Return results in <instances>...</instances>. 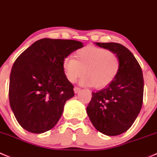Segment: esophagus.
<instances>
[{"instance_id":"esophagus-1","label":"esophagus","mask_w":157,"mask_h":157,"mask_svg":"<svg viewBox=\"0 0 157 157\" xmlns=\"http://www.w3.org/2000/svg\"><path fill=\"white\" fill-rule=\"evenodd\" d=\"M80 88H79V87H77V86H75L74 88V92H75V93H78L80 91Z\"/></svg>"}]
</instances>
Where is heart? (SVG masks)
Returning <instances> with one entry per match:
<instances>
[{"label":"heart","instance_id":"b5f03b06","mask_svg":"<svg viewBox=\"0 0 157 157\" xmlns=\"http://www.w3.org/2000/svg\"><path fill=\"white\" fill-rule=\"evenodd\" d=\"M75 59L65 58L62 69L66 78L74 83L82 74L80 83L101 89L110 84L117 76L120 61L113 52L101 47L87 46L75 52Z\"/></svg>","mask_w":157,"mask_h":157}]
</instances>
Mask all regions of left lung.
Returning <instances> with one entry per match:
<instances>
[{
    "mask_svg": "<svg viewBox=\"0 0 157 157\" xmlns=\"http://www.w3.org/2000/svg\"><path fill=\"white\" fill-rule=\"evenodd\" d=\"M117 56L120 69L115 80L103 90L92 92L86 112L94 127L108 136L126 132L140 113L143 103L142 71L133 54L117 43H95Z\"/></svg>",
    "mask_w": 157,
    "mask_h": 157,
    "instance_id": "obj_1",
    "label": "left lung"
}]
</instances>
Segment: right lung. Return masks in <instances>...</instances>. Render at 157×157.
<instances>
[{
  "label": "right lung",
  "instance_id": "obj_1",
  "mask_svg": "<svg viewBox=\"0 0 157 157\" xmlns=\"http://www.w3.org/2000/svg\"><path fill=\"white\" fill-rule=\"evenodd\" d=\"M83 47L74 40L43 38L15 61L10 76V105L24 129L40 134L56 126L65 102L74 95L62 62Z\"/></svg>",
  "mask_w": 157,
  "mask_h": 157
}]
</instances>
